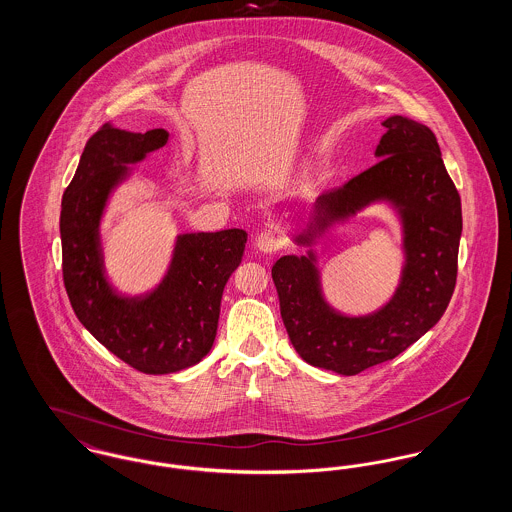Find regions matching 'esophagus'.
I'll list each match as a JSON object with an SVG mask.
<instances>
[{"mask_svg": "<svg viewBox=\"0 0 512 512\" xmlns=\"http://www.w3.org/2000/svg\"><path fill=\"white\" fill-rule=\"evenodd\" d=\"M255 244H257V249L263 251V253H274L276 249L282 247V236H280V232L274 230V228H265V230L257 236Z\"/></svg>", "mask_w": 512, "mask_h": 512, "instance_id": "esophagus-1", "label": "esophagus"}]
</instances>
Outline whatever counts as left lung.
<instances>
[{
	"label": "left lung",
	"instance_id": "left-lung-1",
	"mask_svg": "<svg viewBox=\"0 0 512 512\" xmlns=\"http://www.w3.org/2000/svg\"><path fill=\"white\" fill-rule=\"evenodd\" d=\"M374 167L318 195L307 228L293 240L313 247L330 226L368 205L390 203L403 226L399 286L378 311L349 317L334 309L320 284L317 253L284 255L272 267L280 315L295 351L309 365L343 376L391 361L443 317L457 282L463 232L461 197L441 159L434 132L393 115L382 122Z\"/></svg>",
	"mask_w": 512,
	"mask_h": 512
}]
</instances>
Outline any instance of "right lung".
Instances as JSON below:
<instances>
[{"label": "right lung", "instance_id": "right-lung-1", "mask_svg": "<svg viewBox=\"0 0 512 512\" xmlns=\"http://www.w3.org/2000/svg\"><path fill=\"white\" fill-rule=\"evenodd\" d=\"M163 128L146 134L103 124L88 140L61 201L63 282L82 326L126 365L171 374L197 365L213 347L220 299L242 263L247 232L180 234L163 280L144 295H122L105 274L99 224L107 201L147 153L165 146Z\"/></svg>", "mask_w": 512, "mask_h": 512}]
</instances>
